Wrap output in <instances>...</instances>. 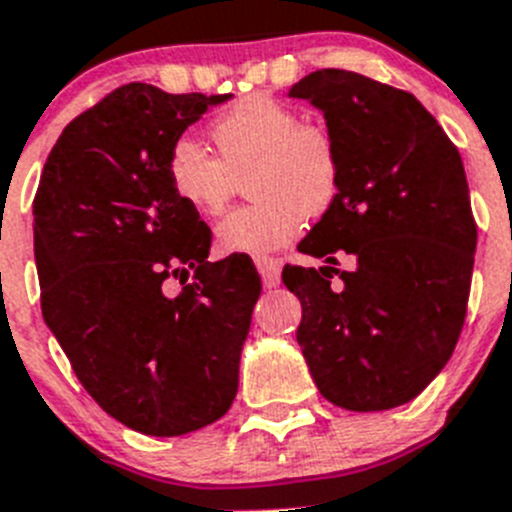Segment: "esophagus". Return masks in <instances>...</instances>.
<instances>
[{
    "instance_id": "esophagus-1",
    "label": "esophagus",
    "mask_w": 512,
    "mask_h": 512,
    "mask_svg": "<svg viewBox=\"0 0 512 512\" xmlns=\"http://www.w3.org/2000/svg\"><path fill=\"white\" fill-rule=\"evenodd\" d=\"M256 269H259L264 287H277L279 271H282L279 259H274V256H256Z\"/></svg>"
}]
</instances>
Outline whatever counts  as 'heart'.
<instances>
[{
    "instance_id": "1",
    "label": "heart",
    "mask_w": 512,
    "mask_h": 512,
    "mask_svg": "<svg viewBox=\"0 0 512 512\" xmlns=\"http://www.w3.org/2000/svg\"><path fill=\"white\" fill-rule=\"evenodd\" d=\"M217 148L179 138L166 161L174 197L200 215H220L241 179L253 202L217 225L223 253H269L287 246L307 217H323L341 192V148L328 128L300 122L295 107L269 94L235 102L210 125Z\"/></svg>"
}]
</instances>
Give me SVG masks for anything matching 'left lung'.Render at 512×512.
<instances>
[{
	"instance_id": "8db88e82",
	"label": "left lung",
	"mask_w": 512,
	"mask_h": 512,
	"mask_svg": "<svg viewBox=\"0 0 512 512\" xmlns=\"http://www.w3.org/2000/svg\"><path fill=\"white\" fill-rule=\"evenodd\" d=\"M289 97L323 110L343 164L336 205L297 248L356 259L354 271L284 266L302 305L297 343L325 400L397 408L446 366L467 318L477 223L464 164L436 117L390 84L320 69Z\"/></svg>"
}]
</instances>
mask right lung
Returning <instances> with one entry per match:
<instances>
[{
	"label": "right lung",
	"mask_w": 512,
	"mask_h": 512,
	"mask_svg": "<svg viewBox=\"0 0 512 512\" xmlns=\"http://www.w3.org/2000/svg\"><path fill=\"white\" fill-rule=\"evenodd\" d=\"M228 97L115 89L63 128L33 200L45 325L99 408L146 436L205 428L238 392L261 279L243 256L207 261L210 228L166 179L171 146Z\"/></svg>",
	"instance_id": "right-lung-1"
}]
</instances>
